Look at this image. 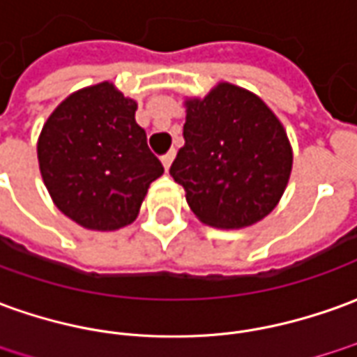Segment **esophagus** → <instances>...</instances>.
Instances as JSON below:
<instances>
[{
    "label": "esophagus",
    "mask_w": 357,
    "mask_h": 357,
    "mask_svg": "<svg viewBox=\"0 0 357 357\" xmlns=\"http://www.w3.org/2000/svg\"><path fill=\"white\" fill-rule=\"evenodd\" d=\"M173 159H174V149H171L169 153H165L163 157H161V161H163L165 171H169V167H171V163H173Z\"/></svg>",
    "instance_id": "34e87169"
}]
</instances>
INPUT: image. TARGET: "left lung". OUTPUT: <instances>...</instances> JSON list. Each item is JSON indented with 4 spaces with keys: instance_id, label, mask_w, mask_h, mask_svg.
Instances as JSON below:
<instances>
[{
    "instance_id": "1",
    "label": "left lung",
    "mask_w": 357,
    "mask_h": 357,
    "mask_svg": "<svg viewBox=\"0 0 357 357\" xmlns=\"http://www.w3.org/2000/svg\"><path fill=\"white\" fill-rule=\"evenodd\" d=\"M183 136L169 173L204 223L239 229L276 208L291 173V147L257 95L221 83L206 99L186 100Z\"/></svg>"
}]
</instances>
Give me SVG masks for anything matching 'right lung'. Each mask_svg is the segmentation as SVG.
I'll return each mask as SVG.
<instances>
[{
	"label": "right lung",
	"instance_id": "1",
	"mask_svg": "<svg viewBox=\"0 0 357 357\" xmlns=\"http://www.w3.org/2000/svg\"><path fill=\"white\" fill-rule=\"evenodd\" d=\"M136 108L112 83H99L70 95L44 124V184L58 210L87 229L132 223L149 184L163 174L134 118Z\"/></svg>",
	"mask_w": 357,
	"mask_h": 357
}]
</instances>
